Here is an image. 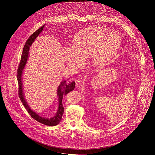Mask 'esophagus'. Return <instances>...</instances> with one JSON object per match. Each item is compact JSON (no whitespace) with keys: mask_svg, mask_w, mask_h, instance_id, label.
Masks as SVG:
<instances>
[{"mask_svg":"<svg viewBox=\"0 0 155 155\" xmlns=\"http://www.w3.org/2000/svg\"><path fill=\"white\" fill-rule=\"evenodd\" d=\"M75 83L77 86H80V85H81L83 83V80L81 79H77L75 81Z\"/></svg>","mask_w":155,"mask_h":155,"instance_id":"esophagus-1","label":"esophagus"}]
</instances>
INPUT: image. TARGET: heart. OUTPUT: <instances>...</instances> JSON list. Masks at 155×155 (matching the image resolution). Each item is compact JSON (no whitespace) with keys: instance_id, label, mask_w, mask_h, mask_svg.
I'll return each mask as SVG.
<instances>
[{"instance_id":"obj_1","label":"heart","mask_w":155,"mask_h":155,"mask_svg":"<svg viewBox=\"0 0 155 155\" xmlns=\"http://www.w3.org/2000/svg\"><path fill=\"white\" fill-rule=\"evenodd\" d=\"M121 43L118 33L104 28H90L75 35L74 47L66 49L65 59L68 64L78 65L83 58H93L96 64L104 65L117 53Z\"/></svg>"}]
</instances>
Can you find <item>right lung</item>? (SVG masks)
Wrapping results in <instances>:
<instances>
[{
    "label": "right lung",
    "mask_w": 155,
    "mask_h": 155,
    "mask_svg": "<svg viewBox=\"0 0 155 155\" xmlns=\"http://www.w3.org/2000/svg\"><path fill=\"white\" fill-rule=\"evenodd\" d=\"M44 28V25L41 26L40 28L37 29L35 32H34L27 40L26 41L25 45L24 46L23 52H22L21 54V61L18 66V72H17V80H18V95L19 97L24 105L25 107L27 110L29 114V115L35 120L37 121L42 123L43 124H45L47 126H53L58 124L62 118L64 111V108L63 107V105L62 103V97L64 95H66L69 92L73 91L74 90V88L75 87V81H72V82H68V81H63L61 82V84H59L58 89V96L59 97V107L58 112L54 117L50 119H47L41 117L39 116L35 112H33L32 110L30 108L29 105H28L25 99L24 95H23V84H22V74H23V71L24 69L25 66L26 64L27 59L28 58V54H29V50L30 48V47L34 42V41L35 40V38L38 36V35L40 34V32L42 31L43 29Z\"/></svg>",
    "instance_id": "right-lung-1"
}]
</instances>
